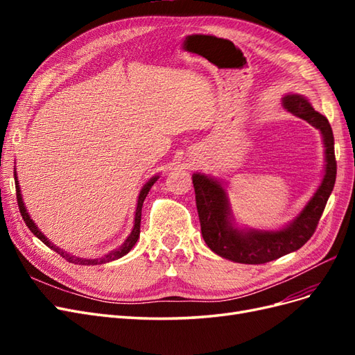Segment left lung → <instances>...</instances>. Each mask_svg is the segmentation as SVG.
I'll return each instance as SVG.
<instances>
[{
    "instance_id": "obj_1",
    "label": "left lung",
    "mask_w": 355,
    "mask_h": 355,
    "mask_svg": "<svg viewBox=\"0 0 355 355\" xmlns=\"http://www.w3.org/2000/svg\"><path fill=\"white\" fill-rule=\"evenodd\" d=\"M283 103L293 115L302 118L320 130L324 145L326 164L323 179L314 196L293 220L278 230L239 227L222 180L204 173L192 175L202 239L211 252L232 262L266 263L300 249L313 237L335 187V139L327 118L317 112L302 94L288 93L283 98Z\"/></svg>"
}]
</instances>
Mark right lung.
I'll return each instance as SVG.
<instances>
[{"mask_svg":"<svg viewBox=\"0 0 355 355\" xmlns=\"http://www.w3.org/2000/svg\"><path fill=\"white\" fill-rule=\"evenodd\" d=\"M159 176L155 175L153 176L151 179H149L146 184L142 187L141 192H139V197H137V204H136V211H135V223H133V230L132 232L128 234V237L124 240V243L118 247V249L115 250H111L108 254H105L102 257H94V259H87V257H78L75 254H69L67 253L65 250L59 249L58 245L53 244L44 234H42L37 225L34 223V220L31 219L29 213L25 207V202H24V198H22V192H20V185H19V180H17V173H16V168H15V184H16V196H17V204H19V210H20V214H22V218L26 223V227L31 230V232L35 235V237H38L42 243H44L47 247H50V249L55 250L56 253H59L62 257H65V259L71 263H77V265H101V263H106V262H111V261H115V259H120V257H123L124 254H127L128 252H130L133 249V245L136 244L137 239H139V234H141V219H142V206H144V201L148 196L149 189L153 188V185L157 182Z\"/></svg>","mask_w":355,"mask_h":355,"instance_id":"obj_1","label":"right lung"}]
</instances>
